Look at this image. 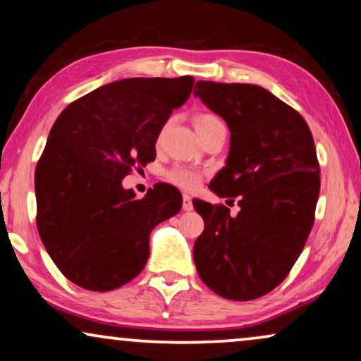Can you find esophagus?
Listing matches in <instances>:
<instances>
[{
  "mask_svg": "<svg viewBox=\"0 0 361 361\" xmlns=\"http://www.w3.org/2000/svg\"><path fill=\"white\" fill-rule=\"evenodd\" d=\"M182 209L185 212H190L194 209V205H192V197L189 194H184L182 195Z\"/></svg>",
  "mask_w": 361,
  "mask_h": 361,
  "instance_id": "1",
  "label": "esophagus"
}]
</instances>
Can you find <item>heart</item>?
Here are the masks:
<instances>
[{
	"mask_svg": "<svg viewBox=\"0 0 361 361\" xmlns=\"http://www.w3.org/2000/svg\"><path fill=\"white\" fill-rule=\"evenodd\" d=\"M220 125H224V121H221L220 116L215 115V113L204 111L195 116L197 133H202ZM166 179L169 180L171 184L182 187V189H195V187L200 184V172L185 166H174L166 172Z\"/></svg>",
	"mask_w": 361,
	"mask_h": 361,
	"instance_id": "obj_1",
	"label": "heart"
}]
</instances>
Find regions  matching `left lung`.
<instances>
[{
	"label": "left lung",
	"instance_id": "obj_1",
	"mask_svg": "<svg viewBox=\"0 0 361 361\" xmlns=\"http://www.w3.org/2000/svg\"><path fill=\"white\" fill-rule=\"evenodd\" d=\"M194 95L230 128L226 166L210 182L238 197L240 212L194 199L204 231L194 245L197 273L230 300L268 294L289 274L312 230L320 167L312 133L294 108L250 83L199 80Z\"/></svg>",
	"mask_w": 361,
	"mask_h": 361
}]
</instances>
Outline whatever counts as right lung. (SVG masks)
I'll return each mask as SVG.
<instances>
[{
    "instance_id": "obj_1",
    "label": "right lung",
    "mask_w": 361,
    "mask_h": 361,
    "mask_svg": "<svg viewBox=\"0 0 361 361\" xmlns=\"http://www.w3.org/2000/svg\"><path fill=\"white\" fill-rule=\"evenodd\" d=\"M194 77L123 78L72 102L54 123L34 174L36 224L49 256L73 284L113 290L149 258V235L182 207L174 185L142 199L121 180L156 159L157 136L189 98Z\"/></svg>"
}]
</instances>
